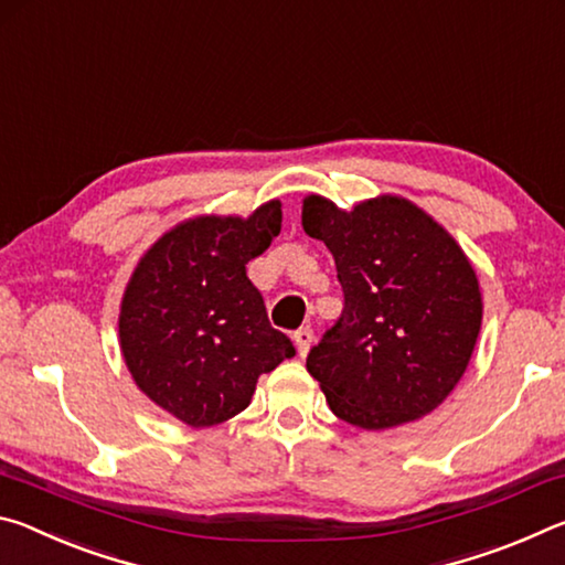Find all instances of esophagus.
Segmentation results:
<instances>
[{
    "instance_id": "1",
    "label": "esophagus",
    "mask_w": 565,
    "mask_h": 565,
    "mask_svg": "<svg viewBox=\"0 0 565 565\" xmlns=\"http://www.w3.org/2000/svg\"><path fill=\"white\" fill-rule=\"evenodd\" d=\"M294 341H296V349H299V356H306L313 343V331L309 327H303L294 333Z\"/></svg>"
}]
</instances>
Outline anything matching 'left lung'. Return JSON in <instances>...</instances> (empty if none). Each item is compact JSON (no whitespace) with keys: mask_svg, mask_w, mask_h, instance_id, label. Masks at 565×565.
Segmentation results:
<instances>
[{"mask_svg":"<svg viewBox=\"0 0 565 565\" xmlns=\"http://www.w3.org/2000/svg\"><path fill=\"white\" fill-rule=\"evenodd\" d=\"M303 232L337 262L343 311L306 369L333 414L381 431L431 414L461 381L483 301L463 248L424 209L376 196L343 212L311 194Z\"/></svg>","mask_w":565,"mask_h":565,"instance_id":"8db88e82","label":"left lung"}]
</instances>
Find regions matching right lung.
<instances>
[{
    "instance_id": "add662e5",
    "label": "right lung",
    "mask_w": 565,
    "mask_h": 565,
    "mask_svg": "<svg viewBox=\"0 0 565 565\" xmlns=\"http://www.w3.org/2000/svg\"><path fill=\"white\" fill-rule=\"evenodd\" d=\"M279 232L276 199L248 218H186L131 274L119 311L124 361L137 386L186 426L242 414L259 376L296 353L246 276Z\"/></svg>"
}]
</instances>
